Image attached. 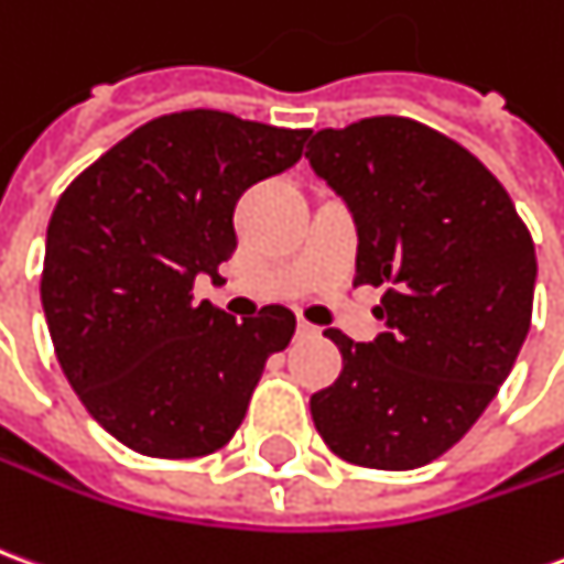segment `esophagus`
<instances>
[{
	"instance_id": "esophagus-1",
	"label": "esophagus",
	"mask_w": 564,
	"mask_h": 564,
	"mask_svg": "<svg viewBox=\"0 0 564 564\" xmlns=\"http://www.w3.org/2000/svg\"><path fill=\"white\" fill-rule=\"evenodd\" d=\"M295 329H299V336H317V333H321V326H314V323H308L305 317H299Z\"/></svg>"
}]
</instances>
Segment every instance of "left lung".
<instances>
[{
    "label": "left lung",
    "instance_id": "1",
    "mask_svg": "<svg viewBox=\"0 0 564 564\" xmlns=\"http://www.w3.org/2000/svg\"><path fill=\"white\" fill-rule=\"evenodd\" d=\"M305 159L357 216V278L384 286L388 333L329 326L341 376L311 397L338 458L415 470L470 431L529 336L538 256L482 161L415 118L372 116L311 137Z\"/></svg>",
    "mask_w": 564,
    "mask_h": 564
}]
</instances>
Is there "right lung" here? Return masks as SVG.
Masks as SVG:
<instances>
[{
	"instance_id": "obj_1",
	"label": "right lung",
	"mask_w": 564,
	"mask_h": 564,
	"mask_svg": "<svg viewBox=\"0 0 564 564\" xmlns=\"http://www.w3.org/2000/svg\"><path fill=\"white\" fill-rule=\"evenodd\" d=\"M308 131L186 109L145 121L78 173L48 223L42 308L90 419L149 458H200L241 427L295 314L235 321L207 299L235 253V204L299 161Z\"/></svg>"
}]
</instances>
